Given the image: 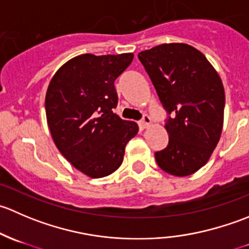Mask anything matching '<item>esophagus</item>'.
Here are the masks:
<instances>
[{"label":"esophagus","instance_id":"obj_1","mask_svg":"<svg viewBox=\"0 0 249 249\" xmlns=\"http://www.w3.org/2000/svg\"><path fill=\"white\" fill-rule=\"evenodd\" d=\"M150 124H152V119L148 115H144L143 119L140 122V127L141 129H147V127L150 126Z\"/></svg>","mask_w":249,"mask_h":249}]
</instances>
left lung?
Instances as JSON below:
<instances>
[{
	"label": "left lung",
	"mask_w": 249,
	"mask_h": 249,
	"mask_svg": "<svg viewBox=\"0 0 249 249\" xmlns=\"http://www.w3.org/2000/svg\"><path fill=\"white\" fill-rule=\"evenodd\" d=\"M169 117V144L155 153L161 170L185 177L210 160L224 122L222 79L205 55L185 43H164L139 54Z\"/></svg>",
	"instance_id": "obj_1"
}]
</instances>
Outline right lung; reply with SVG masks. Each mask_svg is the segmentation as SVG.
Listing matches in <instances>:
<instances>
[{
	"label": "right lung",
	"instance_id": "add662e5",
	"mask_svg": "<svg viewBox=\"0 0 249 249\" xmlns=\"http://www.w3.org/2000/svg\"><path fill=\"white\" fill-rule=\"evenodd\" d=\"M134 54H82L65 62L46 94V114L53 141L77 170L91 178L119 169L126 143L139 132L135 122L113 112L117 79Z\"/></svg>",
	"mask_w": 249,
	"mask_h": 249
}]
</instances>
